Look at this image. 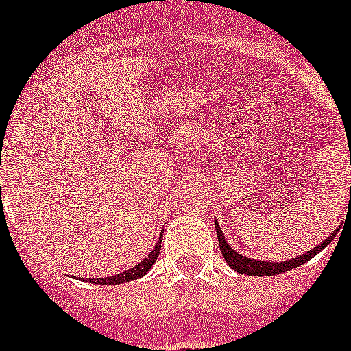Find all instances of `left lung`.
I'll return each instance as SVG.
<instances>
[{"mask_svg": "<svg viewBox=\"0 0 351 351\" xmlns=\"http://www.w3.org/2000/svg\"><path fill=\"white\" fill-rule=\"evenodd\" d=\"M339 230H336L334 234H330V237H327L326 241L320 242L317 247H313L312 251H308V253L301 254V256H296L293 258V260H287V261H277V263H271V261H258V260H251V258H245L242 256V254L235 253L234 250L230 247V244H228L227 241H225V235L221 234L220 227H218V223H216V234H218V244H220V251L221 254H223L225 261H227L228 265H230V268H234L235 271H239V274H245V275H256V277H268V275H277V274H282V271H287V270H293V268L300 267V265L306 263V261L310 260V258L315 256L317 253H320V251L326 247V245H329L330 242L334 241V237H336V234H338Z\"/></svg>", "mask_w": 351, "mask_h": 351, "instance_id": "1", "label": "left lung"}]
</instances>
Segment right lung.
<instances>
[{"mask_svg": "<svg viewBox=\"0 0 351 351\" xmlns=\"http://www.w3.org/2000/svg\"><path fill=\"white\" fill-rule=\"evenodd\" d=\"M159 251H160V239L157 241V244H156V247H154L152 253H150L149 256H147L145 260L142 261V263L136 265V267L130 268V270L123 271V274L114 275V277H104V279H90V282L91 284H107V286H114V284H123V282H130V280L140 279V277H143V275H145L147 271L150 270V267L156 263L157 256H159Z\"/></svg>", "mask_w": 351, "mask_h": 351, "instance_id": "1", "label": "right lung"}]
</instances>
